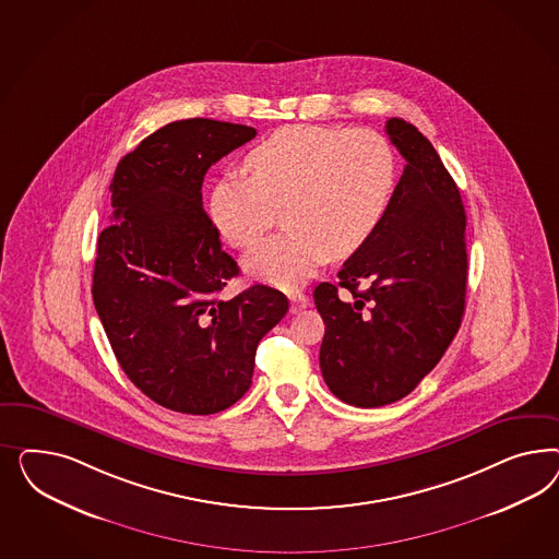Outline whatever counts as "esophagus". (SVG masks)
Instances as JSON below:
<instances>
[{"instance_id": "34e87169", "label": "esophagus", "mask_w": 559, "mask_h": 559, "mask_svg": "<svg viewBox=\"0 0 559 559\" xmlns=\"http://www.w3.org/2000/svg\"><path fill=\"white\" fill-rule=\"evenodd\" d=\"M288 301H290V311H293V313L301 311V309H305V307L309 305L307 295L299 293V290H290V293H288Z\"/></svg>"}]
</instances>
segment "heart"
Returning <instances> with one entry per match:
<instances>
[{
  "label": "heart",
  "mask_w": 559,
  "mask_h": 559,
  "mask_svg": "<svg viewBox=\"0 0 559 559\" xmlns=\"http://www.w3.org/2000/svg\"><path fill=\"white\" fill-rule=\"evenodd\" d=\"M246 174L227 171L209 192L206 213L227 243L250 248L271 229L276 209L285 229L246 255L255 278L297 287L325 262L362 248L390 209L397 159L372 129L293 124L248 153Z\"/></svg>",
  "instance_id": "heart-1"
}]
</instances>
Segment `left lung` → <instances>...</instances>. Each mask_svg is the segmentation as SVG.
<instances>
[{
  "label": "left lung",
  "mask_w": 559,
  "mask_h": 559,
  "mask_svg": "<svg viewBox=\"0 0 559 559\" xmlns=\"http://www.w3.org/2000/svg\"><path fill=\"white\" fill-rule=\"evenodd\" d=\"M406 159L390 209L371 239L320 283L325 323L320 367L344 404L379 407L406 397L437 367L465 311V209L457 185L426 136L404 119L385 124ZM365 282L370 288L358 292ZM354 295L342 302L337 287Z\"/></svg>",
  "instance_id": "left-lung-1"
}]
</instances>
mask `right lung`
Instances as JSON below:
<instances>
[{"label":"right lung","instance_id":"right-lung-1","mask_svg":"<svg viewBox=\"0 0 559 559\" xmlns=\"http://www.w3.org/2000/svg\"><path fill=\"white\" fill-rule=\"evenodd\" d=\"M255 129L169 122L127 153L110 182L92 297L120 369L159 406L206 416L250 390L255 348L288 311L276 288L221 297L239 274L203 209L204 174Z\"/></svg>","mask_w":559,"mask_h":559}]
</instances>
